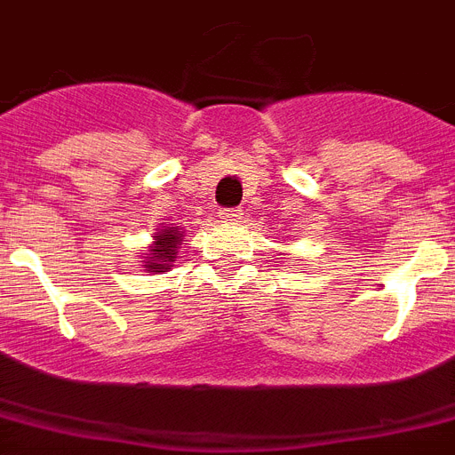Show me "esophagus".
I'll use <instances>...</instances> for the list:
<instances>
[{"label": "esophagus", "instance_id": "esophagus-1", "mask_svg": "<svg viewBox=\"0 0 455 455\" xmlns=\"http://www.w3.org/2000/svg\"><path fill=\"white\" fill-rule=\"evenodd\" d=\"M240 217H243V212H240L238 208H222V211H220V220H222V222L235 224L240 222Z\"/></svg>", "mask_w": 455, "mask_h": 455}]
</instances>
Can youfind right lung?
Returning a JSON list of instances; mask_svg holds the SVG:
<instances>
[{"label": "right lung", "instance_id": "right-lung-1", "mask_svg": "<svg viewBox=\"0 0 455 455\" xmlns=\"http://www.w3.org/2000/svg\"><path fill=\"white\" fill-rule=\"evenodd\" d=\"M183 240V231H179L176 227L160 228L156 233V244L153 250L148 251L151 256H146V263H148V270L151 272H167L172 270V263L176 260V254H179V244Z\"/></svg>", "mask_w": 455, "mask_h": 455}]
</instances>
